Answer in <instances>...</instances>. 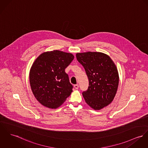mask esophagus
Instances as JSON below:
<instances>
[{"instance_id":"esophagus-1","label":"esophagus","mask_w":148,"mask_h":148,"mask_svg":"<svg viewBox=\"0 0 148 148\" xmlns=\"http://www.w3.org/2000/svg\"><path fill=\"white\" fill-rule=\"evenodd\" d=\"M74 88H75V89L77 90V89H79V85H78V84L75 85H74Z\"/></svg>"}]
</instances>
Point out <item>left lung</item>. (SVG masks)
<instances>
[{"mask_svg": "<svg viewBox=\"0 0 148 148\" xmlns=\"http://www.w3.org/2000/svg\"><path fill=\"white\" fill-rule=\"evenodd\" d=\"M89 79V87L82 92L86 103L95 110L108 106L113 101L119 85L116 65L107 54L100 52L76 54Z\"/></svg>", "mask_w": 148, "mask_h": 148, "instance_id": "left-lung-1", "label": "left lung"}]
</instances>
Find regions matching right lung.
Wrapping results in <instances>:
<instances>
[{"mask_svg": "<svg viewBox=\"0 0 148 148\" xmlns=\"http://www.w3.org/2000/svg\"><path fill=\"white\" fill-rule=\"evenodd\" d=\"M73 59V54L56 50L42 53L33 62L29 72L31 89L45 107L59 108L72 92L65 69Z\"/></svg>", "mask_w": 148, "mask_h": 148, "instance_id": "add662e5", "label": "right lung"}]
</instances>
